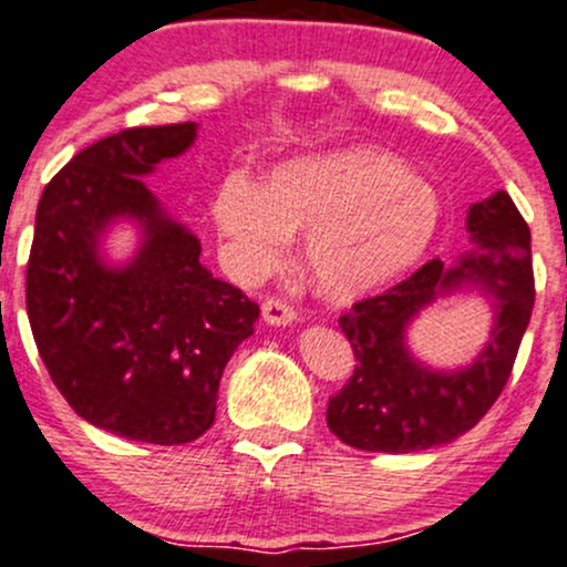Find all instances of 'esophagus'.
Masks as SVG:
<instances>
[{
	"label": "esophagus",
	"instance_id": "esophagus-1",
	"mask_svg": "<svg viewBox=\"0 0 567 567\" xmlns=\"http://www.w3.org/2000/svg\"><path fill=\"white\" fill-rule=\"evenodd\" d=\"M296 309L290 307V303L279 301V298H269V301H264V320L269 322V326H293L296 322Z\"/></svg>",
	"mask_w": 567,
	"mask_h": 567
}]
</instances>
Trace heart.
<instances>
[{
  "instance_id": "obj_1",
  "label": "heart",
  "mask_w": 567,
  "mask_h": 567,
  "mask_svg": "<svg viewBox=\"0 0 567 567\" xmlns=\"http://www.w3.org/2000/svg\"><path fill=\"white\" fill-rule=\"evenodd\" d=\"M223 258L241 282H258L303 234V269L339 301L382 290L439 236L441 196L420 174L369 147L296 155L258 185L228 174L209 204Z\"/></svg>"
}]
</instances>
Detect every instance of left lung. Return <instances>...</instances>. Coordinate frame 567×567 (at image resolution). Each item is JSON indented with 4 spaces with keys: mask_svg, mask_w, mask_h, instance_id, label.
<instances>
[{
    "mask_svg": "<svg viewBox=\"0 0 567 567\" xmlns=\"http://www.w3.org/2000/svg\"><path fill=\"white\" fill-rule=\"evenodd\" d=\"M471 247L452 266L439 258L388 293L354 303L339 317L350 339L354 374L328 401V427L365 452L406 455L450 444L487 414L508 374L533 315L530 228L506 190L471 204ZM485 298L494 312L488 339L468 364L441 370L408 344L413 320L441 297Z\"/></svg>",
    "mask_w": 567,
    "mask_h": 567,
    "instance_id": "obj_1",
    "label": "left lung"
}]
</instances>
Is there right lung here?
I'll return each instance as SVG.
<instances>
[{"label":"right lung","instance_id":"add662e5","mask_svg":"<svg viewBox=\"0 0 567 567\" xmlns=\"http://www.w3.org/2000/svg\"><path fill=\"white\" fill-rule=\"evenodd\" d=\"M196 136L198 123L104 136L37 204L27 312L42 363L85 422L145 444H188L213 425L223 369L260 315L145 183ZM121 225L137 236L126 259L106 247Z\"/></svg>","mask_w":567,"mask_h":567}]
</instances>
